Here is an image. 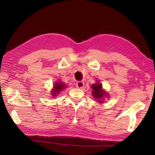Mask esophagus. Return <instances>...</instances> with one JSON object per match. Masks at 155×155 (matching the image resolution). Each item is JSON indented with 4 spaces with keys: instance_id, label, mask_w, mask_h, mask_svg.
Instances as JSON below:
<instances>
[{
    "instance_id": "obj_1",
    "label": "esophagus",
    "mask_w": 155,
    "mask_h": 155,
    "mask_svg": "<svg viewBox=\"0 0 155 155\" xmlns=\"http://www.w3.org/2000/svg\"><path fill=\"white\" fill-rule=\"evenodd\" d=\"M76 86H77V87H78V88H82V87H83V86H84V82H83V81H78V82L76 83Z\"/></svg>"
}]
</instances>
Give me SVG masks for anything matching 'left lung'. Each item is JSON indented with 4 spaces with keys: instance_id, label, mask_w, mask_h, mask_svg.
<instances>
[{
    "instance_id": "1",
    "label": "left lung",
    "mask_w": 155,
    "mask_h": 155,
    "mask_svg": "<svg viewBox=\"0 0 155 155\" xmlns=\"http://www.w3.org/2000/svg\"><path fill=\"white\" fill-rule=\"evenodd\" d=\"M91 89H92V95L94 98L95 100H98L99 103H103V101H102V98H103L104 96H108V94L105 93V91L103 90V87H102V84L99 83L98 81H97V83L95 84H93L91 85ZM100 101H99V100Z\"/></svg>"
}]
</instances>
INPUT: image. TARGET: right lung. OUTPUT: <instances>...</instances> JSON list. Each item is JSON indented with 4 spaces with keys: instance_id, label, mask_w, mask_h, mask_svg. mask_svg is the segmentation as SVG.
<instances>
[{
    "instance_id": "1",
    "label": "right lung",
    "mask_w": 155,
    "mask_h": 155,
    "mask_svg": "<svg viewBox=\"0 0 155 155\" xmlns=\"http://www.w3.org/2000/svg\"><path fill=\"white\" fill-rule=\"evenodd\" d=\"M66 87V85H65L64 83H63L62 81H59L56 82L54 84L53 86V89H52V95H53L52 96H57V94H59L60 91H61L62 90Z\"/></svg>"
}]
</instances>
